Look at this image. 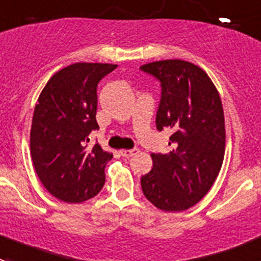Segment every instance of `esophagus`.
Segmentation results:
<instances>
[{
	"label": "esophagus",
	"mask_w": 261,
	"mask_h": 261,
	"mask_svg": "<svg viewBox=\"0 0 261 261\" xmlns=\"http://www.w3.org/2000/svg\"><path fill=\"white\" fill-rule=\"evenodd\" d=\"M138 152H139V151H138V149H122L121 154L123 157H127V159H128V157L135 156V154L138 153Z\"/></svg>",
	"instance_id": "1"
}]
</instances>
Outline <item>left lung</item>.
I'll list each match as a JSON object with an SVG mask.
<instances>
[{"label":"left lung","mask_w":261,"mask_h":261,"mask_svg":"<svg viewBox=\"0 0 261 261\" xmlns=\"http://www.w3.org/2000/svg\"><path fill=\"white\" fill-rule=\"evenodd\" d=\"M140 69L161 83L157 130H173L171 151L151 154L153 168L140 180L143 194L161 211H186L205 196L221 170L226 138L221 98L206 72L187 61H156Z\"/></svg>","instance_id":"obj_1"}]
</instances>
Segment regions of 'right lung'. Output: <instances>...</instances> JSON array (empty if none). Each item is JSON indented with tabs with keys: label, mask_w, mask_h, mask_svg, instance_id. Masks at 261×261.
<instances>
[{
	"label": "right lung",
	"mask_w": 261,
	"mask_h": 261,
	"mask_svg": "<svg viewBox=\"0 0 261 261\" xmlns=\"http://www.w3.org/2000/svg\"><path fill=\"white\" fill-rule=\"evenodd\" d=\"M112 63H72L56 72L37 98L30 147L37 177L55 198L82 203L100 192L113 153L100 144L88 148L97 130V84Z\"/></svg>",
	"instance_id": "1"
}]
</instances>
